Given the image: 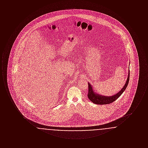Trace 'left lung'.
Masks as SVG:
<instances>
[{"label":"left lung","instance_id":"1","mask_svg":"<svg viewBox=\"0 0 148 148\" xmlns=\"http://www.w3.org/2000/svg\"><path fill=\"white\" fill-rule=\"evenodd\" d=\"M129 77H130V71H129L128 76H127L125 84L124 85V86H123V88L121 89V90L120 92H118L115 95H114L111 97H106V96L98 95V94H97L94 92V90L92 88V85L90 84V83H88V97L91 101L96 104L104 105V104H110L118 98L120 96L123 94V92L125 91V90L126 89L127 86L128 85V83L129 81Z\"/></svg>","mask_w":148,"mask_h":148}]
</instances>
